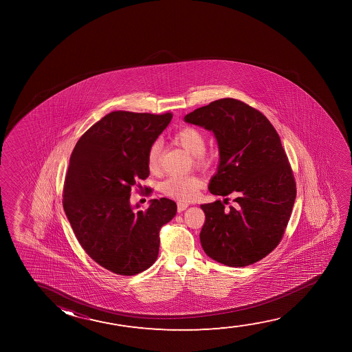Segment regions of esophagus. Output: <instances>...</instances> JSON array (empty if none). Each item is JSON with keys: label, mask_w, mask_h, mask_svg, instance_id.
I'll list each match as a JSON object with an SVG mask.
<instances>
[{"label": "esophagus", "mask_w": 352, "mask_h": 352, "mask_svg": "<svg viewBox=\"0 0 352 352\" xmlns=\"http://www.w3.org/2000/svg\"><path fill=\"white\" fill-rule=\"evenodd\" d=\"M188 207V203L179 202L178 203V212H182Z\"/></svg>", "instance_id": "esophagus-1"}]
</instances>
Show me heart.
I'll list each match as a JSON object with an SVG mask.
<instances>
[{
    "instance_id": "b5f03b06",
    "label": "heart",
    "mask_w": 352,
    "mask_h": 352,
    "mask_svg": "<svg viewBox=\"0 0 352 352\" xmlns=\"http://www.w3.org/2000/svg\"><path fill=\"white\" fill-rule=\"evenodd\" d=\"M174 142L186 150L195 157V164L198 167H208L210 164V156L204 153L206 138L201 131L188 126L178 131L174 135ZM161 143L155 142L148 153V166L151 172H156L160 167ZM202 180L195 175L186 177H170L161 184V190L169 197L179 201H190L196 197L198 190L202 186Z\"/></svg>"
}]
</instances>
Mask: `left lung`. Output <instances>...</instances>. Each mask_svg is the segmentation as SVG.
<instances>
[{"instance_id":"1","label":"left lung","mask_w":352,"mask_h":352,"mask_svg":"<svg viewBox=\"0 0 352 352\" xmlns=\"http://www.w3.org/2000/svg\"><path fill=\"white\" fill-rule=\"evenodd\" d=\"M184 121L212 131L217 140L219 164L209 191L236 197V207L228 210L220 201L201 204L203 250L236 268L262 260L284 236L296 199L294 174L278 132L261 111L233 98L197 108Z\"/></svg>"}]
</instances>
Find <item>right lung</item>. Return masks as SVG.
Here are the masks:
<instances>
[{
    "instance_id": "add662e5",
    "label": "right lung",
    "mask_w": 352,
    "mask_h": 352,
    "mask_svg": "<svg viewBox=\"0 0 352 352\" xmlns=\"http://www.w3.org/2000/svg\"><path fill=\"white\" fill-rule=\"evenodd\" d=\"M173 114L111 111L80 137L63 186V209L92 260L119 275L138 274L159 255L160 230L177 214L168 198L135 212L131 188L148 178V153Z\"/></svg>"
}]
</instances>
